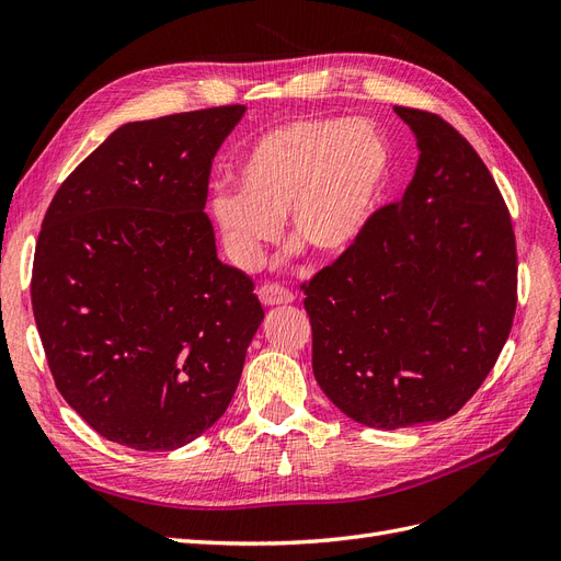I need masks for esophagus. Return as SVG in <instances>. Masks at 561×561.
<instances>
[{"label":"esophagus","instance_id":"1","mask_svg":"<svg viewBox=\"0 0 561 561\" xmlns=\"http://www.w3.org/2000/svg\"><path fill=\"white\" fill-rule=\"evenodd\" d=\"M257 297H260L264 307H280V304H293L295 301V295L290 290H285L283 285H276V283H264L257 290Z\"/></svg>","mask_w":561,"mask_h":561}]
</instances>
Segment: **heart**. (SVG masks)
Returning <instances> with one entry per match:
<instances>
[{"mask_svg": "<svg viewBox=\"0 0 561 561\" xmlns=\"http://www.w3.org/2000/svg\"><path fill=\"white\" fill-rule=\"evenodd\" d=\"M393 171L386 135L367 118H295L264 130L236 168L239 190L217 192L210 215L229 260L262 262L280 233L320 257L358 245Z\"/></svg>", "mask_w": 561, "mask_h": 561, "instance_id": "1", "label": "heart"}]
</instances>
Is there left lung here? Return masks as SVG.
Here are the masks:
<instances>
[{"label": "left lung", "instance_id": "8db88e82", "mask_svg": "<svg viewBox=\"0 0 561 561\" xmlns=\"http://www.w3.org/2000/svg\"><path fill=\"white\" fill-rule=\"evenodd\" d=\"M396 114L414 133V178L304 299L322 393L381 431L461 410L494 367L517 307L513 222L484 161L439 116Z\"/></svg>", "mask_w": 561, "mask_h": 561}]
</instances>
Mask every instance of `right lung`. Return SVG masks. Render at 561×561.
Listing matches in <instances>:
<instances>
[{
  "mask_svg": "<svg viewBox=\"0 0 561 561\" xmlns=\"http://www.w3.org/2000/svg\"><path fill=\"white\" fill-rule=\"evenodd\" d=\"M243 105L118 126L46 210L32 311L67 404L138 451L190 445L227 412L264 309L217 257L210 165Z\"/></svg>",
  "mask_w": 561,
  "mask_h": 561,
  "instance_id": "1",
  "label": "right lung"
}]
</instances>
